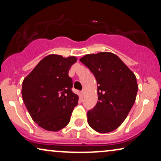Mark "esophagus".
<instances>
[{
	"label": "esophagus",
	"instance_id": "1",
	"mask_svg": "<svg viewBox=\"0 0 161 161\" xmlns=\"http://www.w3.org/2000/svg\"><path fill=\"white\" fill-rule=\"evenodd\" d=\"M80 93H81V95H82L83 97L84 96V94H85V92H84V90H82V91H81Z\"/></svg>",
	"mask_w": 161,
	"mask_h": 161
}]
</instances>
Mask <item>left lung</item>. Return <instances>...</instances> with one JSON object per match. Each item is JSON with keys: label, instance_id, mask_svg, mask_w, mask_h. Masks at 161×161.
<instances>
[{"label": "left lung", "instance_id": "obj_1", "mask_svg": "<svg viewBox=\"0 0 161 161\" xmlns=\"http://www.w3.org/2000/svg\"><path fill=\"white\" fill-rule=\"evenodd\" d=\"M80 61L93 73L98 84V101L87 112L88 123L98 133L113 131L124 122L135 103L136 77L112 53L86 55Z\"/></svg>", "mask_w": 161, "mask_h": 161}]
</instances>
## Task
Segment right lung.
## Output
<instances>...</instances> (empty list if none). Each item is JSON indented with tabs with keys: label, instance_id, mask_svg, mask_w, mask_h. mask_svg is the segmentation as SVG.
Here are the masks:
<instances>
[{
	"label": "right lung",
	"instance_id": "obj_1",
	"mask_svg": "<svg viewBox=\"0 0 161 161\" xmlns=\"http://www.w3.org/2000/svg\"><path fill=\"white\" fill-rule=\"evenodd\" d=\"M76 61L75 56L49 55L24 79L23 102L33 120L46 130L56 132L67 126L78 105V96L72 92V79L68 75Z\"/></svg>",
	"mask_w": 161,
	"mask_h": 161
}]
</instances>
